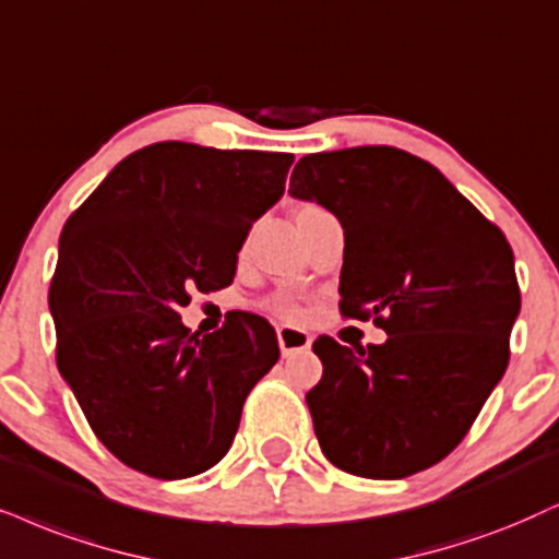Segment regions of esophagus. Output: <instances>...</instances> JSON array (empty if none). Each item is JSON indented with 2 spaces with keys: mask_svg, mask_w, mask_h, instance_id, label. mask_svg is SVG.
<instances>
[{
  "mask_svg": "<svg viewBox=\"0 0 559 559\" xmlns=\"http://www.w3.org/2000/svg\"><path fill=\"white\" fill-rule=\"evenodd\" d=\"M278 345L284 358H292L296 353H307L309 345H312V337L299 328H278Z\"/></svg>",
  "mask_w": 559,
  "mask_h": 559,
  "instance_id": "1",
  "label": "esophagus"
}]
</instances>
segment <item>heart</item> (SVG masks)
Returning a JSON list of instances; mask_svg holds the SVG:
<instances>
[{
  "label": "heart",
  "instance_id": "heart-1",
  "mask_svg": "<svg viewBox=\"0 0 559 559\" xmlns=\"http://www.w3.org/2000/svg\"><path fill=\"white\" fill-rule=\"evenodd\" d=\"M312 211H320V206H314V203H301V206L294 209V218L299 222L307 214H312ZM281 314L288 317V320H299V307H294V304H281Z\"/></svg>",
  "mask_w": 559,
  "mask_h": 559
}]
</instances>
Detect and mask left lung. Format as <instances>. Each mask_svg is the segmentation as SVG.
<instances>
[{
	"label": "left lung",
	"instance_id": "obj_1",
	"mask_svg": "<svg viewBox=\"0 0 559 559\" xmlns=\"http://www.w3.org/2000/svg\"><path fill=\"white\" fill-rule=\"evenodd\" d=\"M288 193L343 224L341 312L386 341H314L307 392L322 454L337 469L402 479L449 456L503 379L521 309L503 231L430 162L394 146L307 154Z\"/></svg>",
	"mask_w": 559,
	"mask_h": 559
}]
</instances>
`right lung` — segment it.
<instances>
[{"label": "right lung", "mask_w": 559, "mask_h": 559, "mask_svg": "<svg viewBox=\"0 0 559 559\" xmlns=\"http://www.w3.org/2000/svg\"><path fill=\"white\" fill-rule=\"evenodd\" d=\"M294 154L159 141L110 169L63 224L48 292L56 366L112 456L157 479L227 454L252 386L278 361L267 320L190 332V292L229 286Z\"/></svg>", "instance_id": "right-lung-1"}]
</instances>
